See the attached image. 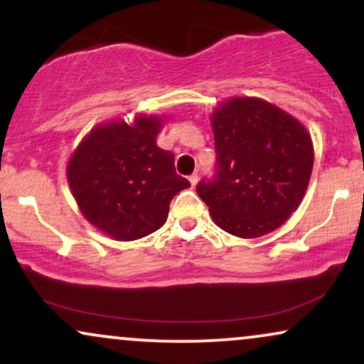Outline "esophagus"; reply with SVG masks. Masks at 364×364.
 I'll use <instances>...</instances> for the list:
<instances>
[{"instance_id": "1", "label": "esophagus", "mask_w": 364, "mask_h": 364, "mask_svg": "<svg viewBox=\"0 0 364 364\" xmlns=\"http://www.w3.org/2000/svg\"><path fill=\"white\" fill-rule=\"evenodd\" d=\"M188 179H190V183H191V186H196V183H198V174H191V176L190 178H188Z\"/></svg>"}]
</instances>
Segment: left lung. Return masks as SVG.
<instances>
[{"label":"left lung","instance_id":"8db88e82","mask_svg":"<svg viewBox=\"0 0 364 364\" xmlns=\"http://www.w3.org/2000/svg\"><path fill=\"white\" fill-rule=\"evenodd\" d=\"M214 176L196 193L225 232L258 237L274 231L301 203L313 169L303 124L262 101L232 99L212 114Z\"/></svg>","mask_w":364,"mask_h":364}]
</instances>
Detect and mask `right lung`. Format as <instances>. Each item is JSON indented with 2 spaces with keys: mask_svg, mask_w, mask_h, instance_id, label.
<instances>
[{
  "mask_svg": "<svg viewBox=\"0 0 364 364\" xmlns=\"http://www.w3.org/2000/svg\"><path fill=\"white\" fill-rule=\"evenodd\" d=\"M161 119L92 129L68 164V183L85 219L116 240H139L168 219L173 196L190 186L174 154L157 147Z\"/></svg>",
  "mask_w": 364,
  "mask_h": 364,
  "instance_id": "add662e5",
  "label": "right lung"
}]
</instances>
